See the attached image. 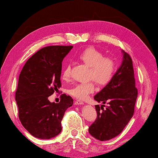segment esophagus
<instances>
[{
	"mask_svg": "<svg viewBox=\"0 0 158 158\" xmlns=\"http://www.w3.org/2000/svg\"><path fill=\"white\" fill-rule=\"evenodd\" d=\"M75 105H83V104H84V103L83 102V101H81L80 100H76L75 101Z\"/></svg>",
	"mask_w": 158,
	"mask_h": 158,
	"instance_id": "obj_1",
	"label": "esophagus"
}]
</instances>
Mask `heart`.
Listing matches in <instances>:
<instances>
[{"label":"heart","mask_w":158,"mask_h":158,"mask_svg":"<svg viewBox=\"0 0 158 158\" xmlns=\"http://www.w3.org/2000/svg\"><path fill=\"white\" fill-rule=\"evenodd\" d=\"M78 60L89 67L88 78L94 79L99 85H105L111 81L116 68L115 61L111 57H103V54L94 47H88L79 54ZM70 65L64 67L62 73V79L70 77ZM95 89L94 82L78 83L68 90L69 94L79 99H85Z\"/></svg>","instance_id":"obj_1"}]
</instances>
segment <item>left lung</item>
<instances>
[{"instance_id": "obj_1", "label": "left lung", "mask_w": 158, "mask_h": 158, "mask_svg": "<svg viewBox=\"0 0 158 158\" xmlns=\"http://www.w3.org/2000/svg\"><path fill=\"white\" fill-rule=\"evenodd\" d=\"M122 62L109 83L99 91L94 99L103 104L96 105L97 118L88 129L90 135L100 141L116 137L123 131L133 116L137 98L132 60L122 50Z\"/></svg>"}]
</instances>
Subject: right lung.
I'll return each instance as SVG.
<instances>
[{"mask_svg": "<svg viewBox=\"0 0 158 158\" xmlns=\"http://www.w3.org/2000/svg\"><path fill=\"white\" fill-rule=\"evenodd\" d=\"M73 46H49L31 56L19 75L16 101L23 127L32 136L49 139L62 131L64 114L73 104L70 96L62 94L59 103L49 96L61 86L62 62Z\"/></svg>", "mask_w": 158, "mask_h": 158, "instance_id": "obj_1", "label": "right lung"}]
</instances>
